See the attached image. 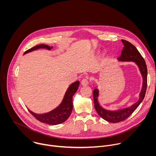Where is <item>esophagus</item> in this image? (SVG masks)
Segmentation results:
<instances>
[{
    "label": "esophagus",
    "instance_id": "1",
    "mask_svg": "<svg viewBox=\"0 0 156 156\" xmlns=\"http://www.w3.org/2000/svg\"><path fill=\"white\" fill-rule=\"evenodd\" d=\"M81 83L82 86H87L88 84V83H89V81H88V80L87 79L84 78V79H83L81 80Z\"/></svg>",
    "mask_w": 156,
    "mask_h": 156
}]
</instances>
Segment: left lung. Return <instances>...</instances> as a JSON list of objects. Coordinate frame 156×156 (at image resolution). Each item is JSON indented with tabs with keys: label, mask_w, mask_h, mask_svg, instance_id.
Returning <instances> with one entry per match:
<instances>
[{
	"label": "left lung",
	"mask_w": 156,
	"mask_h": 156,
	"mask_svg": "<svg viewBox=\"0 0 156 156\" xmlns=\"http://www.w3.org/2000/svg\"><path fill=\"white\" fill-rule=\"evenodd\" d=\"M122 42L123 44V48L121 55L117 59L122 62H133L138 65L143 77V86L140 94L139 100L136 103L133 104L129 107L115 111L108 110L99 105L98 102L99 90L98 88L94 90L93 98L94 107L98 114L105 120L112 123H118L128 118L143 101L147 89V70L144 59L135 46H133L131 43L124 39H122Z\"/></svg>",
	"instance_id": "8db88e82"
}]
</instances>
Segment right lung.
Segmentation results:
<instances>
[{"label": "right lung", "mask_w": 156, "mask_h": 156, "mask_svg": "<svg viewBox=\"0 0 156 156\" xmlns=\"http://www.w3.org/2000/svg\"><path fill=\"white\" fill-rule=\"evenodd\" d=\"M44 48L48 50H51L52 47H50L46 44H40V45L34 46L28 51H27L24 54H26L31 51ZM80 85V81H76L73 83L68 87L66 90L65 96L63 97L62 103L55 109L52 110L49 112L43 114H37L33 112L32 111L28 109L29 112L39 122L47 123L52 125H56L63 123L68 119L70 115L72 110H73V96L75 93L76 92L78 88Z\"/></svg>", "instance_id": "right-lung-1"}]
</instances>
